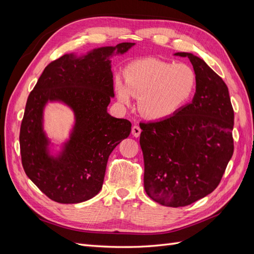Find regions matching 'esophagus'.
I'll use <instances>...</instances> for the list:
<instances>
[{
    "label": "esophagus",
    "instance_id": "1",
    "mask_svg": "<svg viewBox=\"0 0 254 254\" xmlns=\"http://www.w3.org/2000/svg\"><path fill=\"white\" fill-rule=\"evenodd\" d=\"M141 128L137 126V125H134L133 127H132V129H131V133H132V135L133 136H135V137H139L140 136V134H141Z\"/></svg>",
    "mask_w": 254,
    "mask_h": 254
}]
</instances>
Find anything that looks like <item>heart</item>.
I'll return each mask as SVG.
<instances>
[{"instance_id": "b5f03b06", "label": "heart", "mask_w": 254, "mask_h": 254, "mask_svg": "<svg viewBox=\"0 0 254 254\" xmlns=\"http://www.w3.org/2000/svg\"><path fill=\"white\" fill-rule=\"evenodd\" d=\"M125 82L115 79V94L124 106L139 96L137 108L145 119L162 121L186 107L197 89V74L186 64L158 59H141L127 65Z\"/></svg>"}]
</instances>
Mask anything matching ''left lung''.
<instances>
[{"instance_id": "obj_1", "label": "left lung", "mask_w": 254, "mask_h": 254, "mask_svg": "<svg viewBox=\"0 0 254 254\" xmlns=\"http://www.w3.org/2000/svg\"><path fill=\"white\" fill-rule=\"evenodd\" d=\"M197 74L193 101L173 117L143 124L140 145L144 157V189L153 201L186 206L217 188L234 145V111L225 81L191 53Z\"/></svg>"}]
</instances>
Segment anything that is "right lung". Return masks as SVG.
<instances>
[{
  "mask_svg": "<svg viewBox=\"0 0 254 254\" xmlns=\"http://www.w3.org/2000/svg\"><path fill=\"white\" fill-rule=\"evenodd\" d=\"M135 43L102 47L77 56L65 54L44 68L30 92L20 129L25 174L52 200L79 203L102 190L112 150L131 131V123L107 112L113 92L111 58ZM60 102L74 113V125L56 153L44 131V109Z\"/></svg>",
  "mask_w": 254,
  "mask_h": 254,
  "instance_id": "obj_1",
  "label": "right lung"
}]
</instances>
